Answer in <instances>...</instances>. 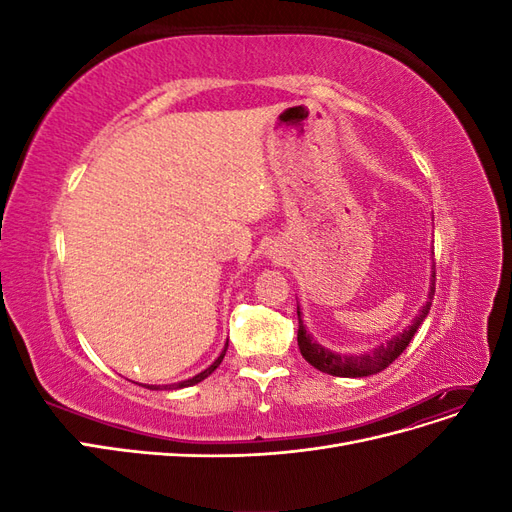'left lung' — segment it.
<instances>
[{"mask_svg":"<svg viewBox=\"0 0 512 512\" xmlns=\"http://www.w3.org/2000/svg\"><path fill=\"white\" fill-rule=\"evenodd\" d=\"M433 294H436V269L431 267V277H429V294L425 305L418 309L416 318L412 320L410 327H406L401 333L393 335L391 339H386L384 344L376 346L374 350L363 352V354H337L329 348L320 346L318 342H314V337L307 333L305 324L301 320V309L297 305V316H299V331H297V342H299V350L303 354V359L314 365L316 369H320L322 374L329 376H339V378H365V376H374L378 371L389 367L397 356L404 352L410 344V339L414 337V333L421 327L423 320L429 314V307L433 301Z\"/></svg>","mask_w":512,"mask_h":512,"instance_id":"8db88e82","label":"left lung"}]
</instances>
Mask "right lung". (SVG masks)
Instances as JSON below:
<instances>
[{"instance_id": "obj_1", "label": "right lung", "mask_w": 512, "mask_h": 512, "mask_svg": "<svg viewBox=\"0 0 512 512\" xmlns=\"http://www.w3.org/2000/svg\"><path fill=\"white\" fill-rule=\"evenodd\" d=\"M226 348H228V342H226ZM226 348L222 350V354L218 356V359H215L205 371H200V374H196L194 378H188V380H181V382H177V384H166L164 386V389H183V386H192V384H198V382H203L205 378H209L211 374H213V371L215 369H218L220 367V363H222V359H224V354H226ZM147 389H151V391H158L160 389V386H147Z\"/></svg>"}]
</instances>
